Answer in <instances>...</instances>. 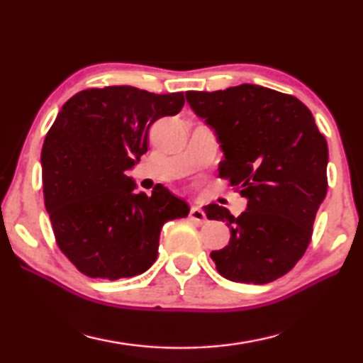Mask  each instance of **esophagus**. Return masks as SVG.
Wrapping results in <instances>:
<instances>
[{
    "label": "esophagus",
    "mask_w": 363,
    "mask_h": 363,
    "mask_svg": "<svg viewBox=\"0 0 363 363\" xmlns=\"http://www.w3.org/2000/svg\"><path fill=\"white\" fill-rule=\"evenodd\" d=\"M189 216H190V219H194L195 223H199V224H205V223H206V214H205V211L201 210V208H199V206H192V208H190Z\"/></svg>",
    "instance_id": "34e87169"
}]
</instances>
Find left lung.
Masks as SVG:
<instances>
[{
    "instance_id": "8db88e82",
    "label": "left lung",
    "mask_w": 363,
    "mask_h": 363,
    "mask_svg": "<svg viewBox=\"0 0 363 363\" xmlns=\"http://www.w3.org/2000/svg\"><path fill=\"white\" fill-rule=\"evenodd\" d=\"M189 106L216 133L219 176L248 200L233 218L216 203L208 219L224 220L230 240L211 259L224 279L262 285L294 267L311 243L327 195L328 145L311 110L294 96L257 84L187 91Z\"/></svg>"
}]
</instances>
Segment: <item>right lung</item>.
<instances>
[{
	"label": "right lung",
	"mask_w": 363,
	"mask_h": 363,
	"mask_svg": "<svg viewBox=\"0 0 363 363\" xmlns=\"http://www.w3.org/2000/svg\"><path fill=\"white\" fill-rule=\"evenodd\" d=\"M184 102L182 93L106 86L62 106L43 144V194L57 247L82 274L116 280L145 272L163 224L189 214L162 184L138 194L126 176L147 152L150 126Z\"/></svg>",
	"instance_id": "add662e5"
}]
</instances>
